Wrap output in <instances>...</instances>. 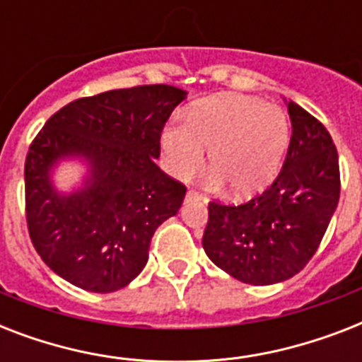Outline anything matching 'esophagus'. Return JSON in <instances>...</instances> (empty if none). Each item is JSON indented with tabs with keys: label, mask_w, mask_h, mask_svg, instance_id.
<instances>
[{
	"label": "esophagus",
	"mask_w": 362,
	"mask_h": 362,
	"mask_svg": "<svg viewBox=\"0 0 362 362\" xmlns=\"http://www.w3.org/2000/svg\"><path fill=\"white\" fill-rule=\"evenodd\" d=\"M186 201L187 203H192V201H203V203H209L204 195H201V193H197V192H192V189L186 193Z\"/></svg>",
	"instance_id": "esophagus-1"
}]
</instances>
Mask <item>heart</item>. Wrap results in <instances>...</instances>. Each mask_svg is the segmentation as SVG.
<instances>
[{
	"instance_id": "b5f03b06",
	"label": "heart",
	"mask_w": 362,
	"mask_h": 362,
	"mask_svg": "<svg viewBox=\"0 0 362 362\" xmlns=\"http://www.w3.org/2000/svg\"><path fill=\"white\" fill-rule=\"evenodd\" d=\"M289 141L291 125L280 107L238 93L201 99L187 112V127L169 124L161 133L170 175L192 176L210 150L209 184H227L237 199L253 197L274 182Z\"/></svg>"
}]
</instances>
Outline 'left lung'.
Masks as SVG:
<instances>
[{
	"label": "left lung",
	"mask_w": 362,
	"mask_h": 362,
	"mask_svg": "<svg viewBox=\"0 0 362 362\" xmlns=\"http://www.w3.org/2000/svg\"><path fill=\"white\" fill-rule=\"evenodd\" d=\"M291 141L272 186L238 206L210 203L203 247L238 281L272 286L304 269L320 246L340 199L338 153L329 131L286 101Z\"/></svg>",
	"instance_id": "obj_1"
}]
</instances>
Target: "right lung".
<instances>
[{
  "label": "right lung",
  "mask_w": 362,
  "mask_h": 362,
  "mask_svg": "<svg viewBox=\"0 0 362 362\" xmlns=\"http://www.w3.org/2000/svg\"><path fill=\"white\" fill-rule=\"evenodd\" d=\"M186 98L167 84L112 90L76 99L45 124L25 158V218L59 278L112 293L146 267L153 233L186 197L156 165L165 122ZM65 163L83 167L69 190L55 182Z\"/></svg>",
  "instance_id": "right-lung-1"
}]
</instances>
